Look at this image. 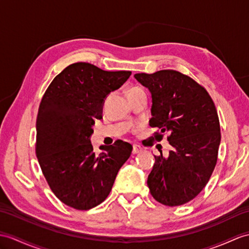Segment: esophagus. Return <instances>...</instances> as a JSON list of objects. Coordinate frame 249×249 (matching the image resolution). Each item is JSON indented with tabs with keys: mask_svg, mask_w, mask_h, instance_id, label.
Returning <instances> with one entry per match:
<instances>
[{
	"mask_svg": "<svg viewBox=\"0 0 249 249\" xmlns=\"http://www.w3.org/2000/svg\"><path fill=\"white\" fill-rule=\"evenodd\" d=\"M142 151H143L142 147H141L140 145H138V144H135V145L132 146V154H134V155L139 154V153H141Z\"/></svg>",
	"mask_w": 249,
	"mask_h": 249,
	"instance_id": "34e87169",
	"label": "esophagus"
}]
</instances>
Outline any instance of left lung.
I'll list each match as a JSON object with an SVG mask.
<instances>
[{"label":"left lung","instance_id":"8db88e82","mask_svg":"<svg viewBox=\"0 0 249 249\" xmlns=\"http://www.w3.org/2000/svg\"><path fill=\"white\" fill-rule=\"evenodd\" d=\"M135 78L152 94L149 125L160 129L153 140L167 131L173 147L167 157L155 156L147 186L159 203L183 205L201 192L216 164L221 129L214 103L204 87L174 70Z\"/></svg>","mask_w":249,"mask_h":249}]
</instances>
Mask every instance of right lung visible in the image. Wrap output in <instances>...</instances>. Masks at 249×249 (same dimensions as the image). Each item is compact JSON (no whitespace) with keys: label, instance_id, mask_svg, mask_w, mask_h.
<instances>
[{"label":"right lung","instance_id":"right-lung-1","mask_svg":"<svg viewBox=\"0 0 249 249\" xmlns=\"http://www.w3.org/2000/svg\"><path fill=\"white\" fill-rule=\"evenodd\" d=\"M130 71H104L91 63L68 66L51 83L39 106L36 154L51 190L63 204L89 210L110 193L132 146L122 140L95 155L90 138L110 92Z\"/></svg>","mask_w":249,"mask_h":249}]
</instances>
